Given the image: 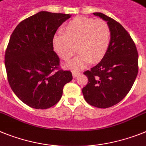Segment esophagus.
<instances>
[{"instance_id": "1", "label": "esophagus", "mask_w": 146, "mask_h": 146, "mask_svg": "<svg viewBox=\"0 0 146 146\" xmlns=\"http://www.w3.org/2000/svg\"><path fill=\"white\" fill-rule=\"evenodd\" d=\"M79 74H80V73H78V72H73V78H76Z\"/></svg>"}]
</instances>
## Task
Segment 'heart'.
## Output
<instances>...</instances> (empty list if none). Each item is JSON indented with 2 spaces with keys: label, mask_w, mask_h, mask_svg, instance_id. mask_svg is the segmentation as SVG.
<instances>
[{
  "label": "heart",
  "mask_w": 146,
  "mask_h": 146,
  "mask_svg": "<svg viewBox=\"0 0 146 146\" xmlns=\"http://www.w3.org/2000/svg\"><path fill=\"white\" fill-rule=\"evenodd\" d=\"M110 40L111 31L107 23L76 17L67 24L64 33L59 32L55 35L54 46L63 60L70 59L77 50L80 52L77 57L66 64L68 68L78 70L90 62L97 63L103 59Z\"/></svg>",
  "instance_id": "b5f03b06"
}]
</instances>
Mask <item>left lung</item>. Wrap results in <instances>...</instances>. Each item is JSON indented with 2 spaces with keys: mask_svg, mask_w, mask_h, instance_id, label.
<instances>
[{
  "mask_svg": "<svg viewBox=\"0 0 146 146\" xmlns=\"http://www.w3.org/2000/svg\"><path fill=\"white\" fill-rule=\"evenodd\" d=\"M93 15L105 20L111 40L104 57L84 73L88 83L82 89L85 101L98 108H108L126 97L138 73V53L131 36L118 22L101 12Z\"/></svg>",
  "mask_w": 146,
  "mask_h": 146,
  "instance_id": "8db88e82",
  "label": "left lung"
}]
</instances>
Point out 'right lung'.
I'll list each match as a JSON object with an SVG mask.
<instances>
[{
	"instance_id": "1",
	"label": "right lung",
	"mask_w": 146,
	"mask_h": 146,
	"mask_svg": "<svg viewBox=\"0 0 146 146\" xmlns=\"http://www.w3.org/2000/svg\"><path fill=\"white\" fill-rule=\"evenodd\" d=\"M69 14L42 11L23 20L10 36L5 66L10 87L30 107L45 110L57 104L71 72L59 68L53 39Z\"/></svg>"
}]
</instances>
